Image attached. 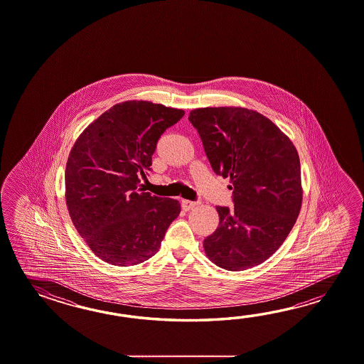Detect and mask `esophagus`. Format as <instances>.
<instances>
[{"mask_svg": "<svg viewBox=\"0 0 364 364\" xmlns=\"http://www.w3.org/2000/svg\"><path fill=\"white\" fill-rule=\"evenodd\" d=\"M199 204V201H191V200H182V207L186 210H190V209H193V207H196Z\"/></svg>", "mask_w": 364, "mask_h": 364, "instance_id": "1", "label": "esophagus"}]
</instances>
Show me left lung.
<instances>
[{"label": "left lung", "instance_id": "8db88e82", "mask_svg": "<svg viewBox=\"0 0 364 364\" xmlns=\"http://www.w3.org/2000/svg\"><path fill=\"white\" fill-rule=\"evenodd\" d=\"M188 121L217 176L230 177L234 207H216L220 224L204 251L228 271L265 262L287 240L302 205L301 161L291 140L260 113L200 108Z\"/></svg>", "mask_w": 364, "mask_h": 364}]
</instances>
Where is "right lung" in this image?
Wrapping results in <instances>:
<instances>
[{
	"label": "right lung",
	"instance_id": "add662e5",
	"mask_svg": "<svg viewBox=\"0 0 364 364\" xmlns=\"http://www.w3.org/2000/svg\"><path fill=\"white\" fill-rule=\"evenodd\" d=\"M181 109L124 101L93 121L71 148L66 164V204L77 232L93 254L118 267L143 263L159 251L181 205L141 193L164 132Z\"/></svg>",
	"mask_w": 364,
	"mask_h": 364
}]
</instances>
